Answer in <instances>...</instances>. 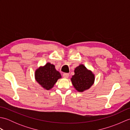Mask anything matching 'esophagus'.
Returning a JSON list of instances; mask_svg holds the SVG:
<instances>
[{"mask_svg":"<svg viewBox=\"0 0 130 130\" xmlns=\"http://www.w3.org/2000/svg\"><path fill=\"white\" fill-rule=\"evenodd\" d=\"M69 76V74L68 73H63V78H68Z\"/></svg>","mask_w":130,"mask_h":130,"instance_id":"1","label":"esophagus"}]
</instances>
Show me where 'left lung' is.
<instances>
[{
    "mask_svg": "<svg viewBox=\"0 0 130 130\" xmlns=\"http://www.w3.org/2000/svg\"><path fill=\"white\" fill-rule=\"evenodd\" d=\"M75 74L71 78L74 87L78 92H83L91 87L94 82V75L84 65H80L74 70Z\"/></svg>",
    "mask_w": 130,
    "mask_h": 130,
    "instance_id": "8db88e82",
    "label": "left lung"
}]
</instances>
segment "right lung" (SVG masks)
<instances>
[{"mask_svg": "<svg viewBox=\"0 0 130 130\" xmlns=\"http://www.w3.org/2000/svg\"><path fill=\"white\" fill-rule=\"evenodd\" d=\"M35 79L38 83L46 90L53 88L57 80L61 78L60 73L55 69V65L47 62L35 71Z\"/></svg>", "mask_w": 130, "mask_h": 130, "instance_id": "right-lung-1", "label": "right lung"}]
</instances>
